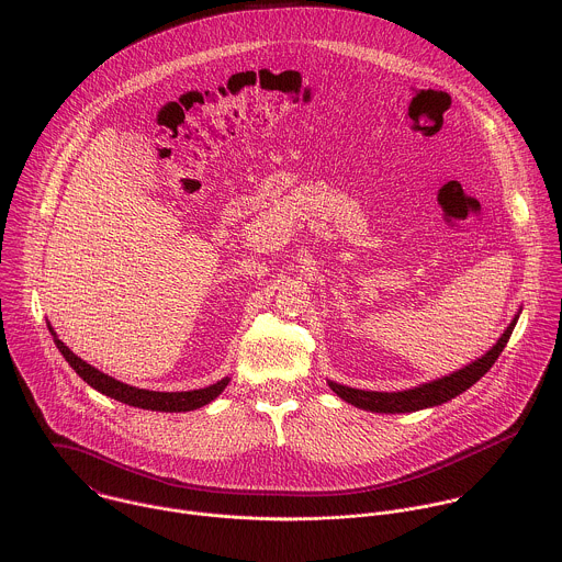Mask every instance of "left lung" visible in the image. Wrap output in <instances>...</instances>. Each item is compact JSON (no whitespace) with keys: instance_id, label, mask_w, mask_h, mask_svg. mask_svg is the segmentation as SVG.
I'll list each match as a JSON object with an SVG mask.
<instances>
[{"instance_id":"obj_1","label":"left lung","mask_w":562,"mask_h":562,"mask_svg":"<svg viewBox=\"0 0 562 562\" xmlns=\"http://www.w3.org/2000/svg\"><path fill=\"white\" fill-rule=\"evenodd\" d=\"M519 315H515V319L510 322V326L504 330V335L499 340L477 360L469 362L467 367L443 375L439 380L419 384L415 389L408 391H397V393H380V391H360V389H349L337 382H328L330 389L337 393L340 400H345L347 404L362 408V411H371V413H415V411H424L430 406H441L449 402L451 397L460 395L462 391H467L469 386H473L497 360V356L504 351L508 338L513 335L515 326H517Z\"/></svg>"}]
</instances>
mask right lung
I'll list each match as a JSON object with an SVG mask.
<instances>
[{"label":"right lung","instance_id":"right-lung-1","mask_svg":"<svg viewBox=\"0 0 562 562\" xmlns=\"http://www.w3.org/2000/svg\"><path fill=\"white\" fill-rule=\"evenodd\" d=\"M56 347L60 349V353L65 356V360L74 367V371L95 391L113 397L121 404L134 406V408H143V411H160V413H187V411H195L202 408L206 404H211L229 382V378H224L206 389H198V391H176V393H162V391H147V389H136L130 384H123L119 380H114L111 375L102 373L100 369L91 367L89 362H85L82 358H78L60 338L56 337L54 328L47 326Z\"/></svg>","mask_w":562,"mask_h":562}]
</instances>
